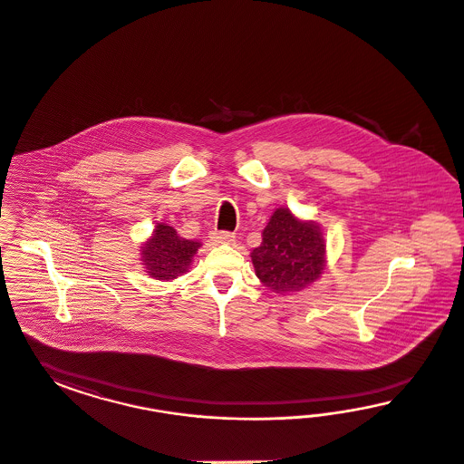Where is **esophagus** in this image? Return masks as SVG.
<instances>
[{"label":"esophagus","mask_w":464,"mask_h":464,"mask_svg":"<svg viewBox=\"0 0 464 464\" xmlns=\"http://www.w3.org/2000/svg\"><path fill=\"white\" fill-rule=\"evenodd\" d=\"M212 238L216 239L218 243H231V241H235V233H229V231H214V233H212Z\"/></svg>","instance_id":"esophagus-1"}]
</instances>
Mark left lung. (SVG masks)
Here are the masks:
<instances>
[{
    "instance_id": "8db88e82",
    "label": "left lung",
    "mask_w": 464,
    "mask_h": 464,
    "mask_svg": "<svg viewBox=\"0 0 464 464\" xmlns=\"http://www.w3.org/2000/svg\"><path fill=\"white\" fill-rule=\"evenodd\" d=\"M252 262L256 277L272 291H299L324 272V235L314 223H303L281 208L266 226Z\"/></svg>"
}]
</instances>
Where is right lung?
<instances>
[{"mask_svg": "<svg viewBox=\"0 0 464 464\" xmlns=\"http://www.w3.org/2000/svg\"><path fill=\"white\" fill-rule=\"evenodd\" d=\"M200 243L183 239L171 226H156L155 235L142 246V262L151 277L171 281L187 272Z\"/></svg>", "mask_w": 464, "mask_h": 464, "instance_id": "right-lung-1", "label": "right lung"}]
</instances>
